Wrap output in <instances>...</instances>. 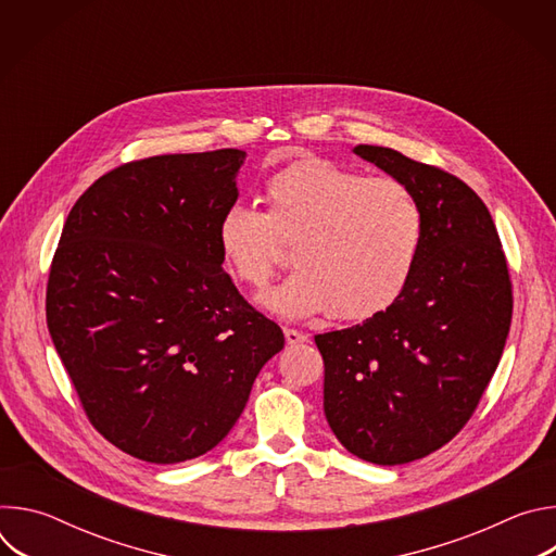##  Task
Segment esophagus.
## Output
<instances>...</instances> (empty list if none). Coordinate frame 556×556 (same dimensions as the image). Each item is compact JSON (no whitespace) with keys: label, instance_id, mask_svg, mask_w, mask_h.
<instances>
[{"label":"esophagus","instance_id":"1","mask_svg":"<svg viewBox=\"0 0 556 556\" xmlns=\"http://www.w3.org/2000/svg\"><path fill=\"white\" fill-rule=\"evenodd\" d=\"M283 337H286V343L288 345H299V343H305L307 341V334L294 330V328H286L283 330Z\"/></svg>","mask_w":556,"mask_h":556}]
</instances>
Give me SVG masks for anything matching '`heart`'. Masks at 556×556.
I'll use <instances>...</instances> for the list:
<instances>
[{
  "mask_svg": "<svg viewBox=\"0 0 556 556\" xmlns=\"http://www.w3.org/2000/svg\"><path fill=\"white\" fill-rule=\"evenodd\" d=\"M266 211L235 202L215 226L228 273L262 288L294 239L296 270L260 296L283 319L324 309L361 321L399 299L416 270L425 217L412 189L389 176L363 178L326 157H301L264 185Z\"/></svg>",
  "mask_w": 556,
  "mask_h": 556,
  "instance_id": "1",
  "label": "heart"
}]
</instances>
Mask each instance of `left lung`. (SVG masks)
<instances>
[{
  "label": "left lung",
  "instance_id": "1",
  "mask_svg": "<svg viewBox=\"0 0 556 556\" xmlns=\"http://www.w3.org/2000/svg\"><path fill=\"white\" fill-rule=\"evenodd\" d=\"M354 153L416 195L420 257L387 309L314 343L330 429L356 457L395 466L444 446L478 409L510 330L513 283L495 222L466 182L389 147Z\"/></svg>",
  "mask_w": 556,
  "mask_h": 556
}]
</instances>
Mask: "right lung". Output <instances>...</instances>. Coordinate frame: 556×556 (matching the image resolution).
<instances>
[{"instance_id": "right-lung-1", "label": "right lung", "mask_w": 556, "mask_h": 556, "mask_svg": "<svg viewBox=\"0 0 556 556\" xmlns=\"http://www.w3.org/2000/svg\"><path fill=\"white\" fill-rule=\"evenodd\" d=\"M247 151L151 155L101 176L52 257L46 321L92 427L178 464L217 446L283 348L224 273L215 240Z\"/></svg>"}]
</instances>
